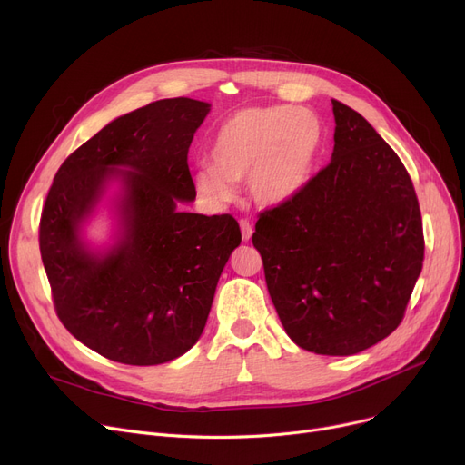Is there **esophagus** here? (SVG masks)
Here are the masks:
<instances>
[{
    "instance_id": "34e87169",
    "label": "esophagus",
    "mask_w": 465,
    "mask_h": 465,
    "mask_svg": "<svg viewBox=\"0 0 465 465\" xmlns=\"http://www.w3.org/2000/svg\"><path fill=\"white\" fill-rule=\"evenodd\" d=\"M239 226H241V235H243V241H249L252 237V232H254L251 222L249 220H241Z\"/></svg>"
}]
</instances>
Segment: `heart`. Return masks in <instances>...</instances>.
<instances>
[{"mask_svg": "<svg viewBox=\"0 0 465 465\" xmlns=\"http://www.w3.org/2000/svg\"><path fill=\"white\" fill-rule=\"evenodd\" d=\"M322 121L308 108L249 106L228 115L211 143V163L201 161L193 186L209 203L233 197V184L258 207L285 205L306 186L322 144Z\"/></svg>", "mask_w": 465, "mask_h": 465, "instance_id": "obj_1", "label": "heart"}]
</instances>
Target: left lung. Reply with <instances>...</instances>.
I'll return each mask as SVG.
<instances>
[{"mask_svg":"<svg viewBox=\"0 0 465 465\" xmlns=\"http://www.w3.org/2000/svg\"><path fill=\"white\" fill-rule=\"evenodd\" d=\"M334 150L285 205L260 213L252 245L287 334L319 355H355L405 317L423 262L412 180L369 121L332 100Z\"/></svg>","mask_w":465,"mask_h":465,"instance_id":"8db88e82","label":"left lung"}]
</instances>
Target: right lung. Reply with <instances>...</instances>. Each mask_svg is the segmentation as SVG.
<instances>
[{
    "instance_id": "add662e5",
    "label": "right lung",
    "mask_w": 465,
    "mask_h": 465,
    "mask_svg": "<svg viewBox=\"0 0 465 465\" xmlns=\"http://www.w3.org/2000/svg\"><path fill=\"white\" fill-rule=\"evenodd\" d=\"M209 110L184 96L157 100L114 119L54 174L39 220L54 310L70 334L106 359L150 367L184 355L241 243L232 214L176 209L195 199L188 150ZM110 179L122 183L120 237L94 253L81 224Z\"/></svg>"
}]
</instances>
